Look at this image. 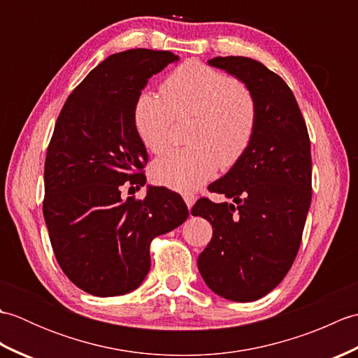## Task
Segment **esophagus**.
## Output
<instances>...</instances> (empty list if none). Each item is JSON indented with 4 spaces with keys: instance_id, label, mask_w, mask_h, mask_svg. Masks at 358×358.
Instances as JSON below:
<instances>
[{
    "instance_id": "1",
    "label": "esophagus",
    "mask_w": 358,
    "mask_h": 358,
    "mask_svg": "<svg viewBox=\"0 0 358 358\" xmlns=\"http://www.w3.org/2000/svg\"><path fill=\"white\" fill-rule=\"evenodd\" d=\"M183 199H185V203L187 204V208L192 209V206H194L195 201H196V196L194 194H185Z\"/></svg>"
}]
</instances>
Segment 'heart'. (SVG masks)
<instances>
[{"label": "heart", "mask_w": 358, "mask_h": 358, "mask_svg": "<svg viewBox=\"0 0 358 358\" xmlns=\"http://www.w3.org/2000/svg\"><path fill=\"white\" fill-rule=\"evenodd\" d=\"M164 98L143 92L135 100L134 124L144 146L162 152L169 146L175 118L196 115L191 148L158 157L152 173L159 185L191 192L215 177L220 164L231 167L249 148L257 124L250 90L229 73L201 62H186L162 86Z\"/></svg>", "instance_id": "heart-1"}]
</instances>
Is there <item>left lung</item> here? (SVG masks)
<instances>
[{
	"label": "left lung",
	"instance_id": "left-lung-1",
	"mask_svg": "<svg viewBox=\"0 0 358 358\" xmlns=\"http://www.w3.org/2000/svg\"><path fill=\"white\" fill-rule=\"evenodd\" d=\"M210 66L234 75L254 95L255 132L224 177L209 185L232 203L200 199L191 214L212 224L199 271L215 294L254 301L269 294L299 252L313 196V159L305 118L280 75L246 57H215Z\"/></svg>",
	"mask_w": 358,
	"mask_h": 358
}]
</instances>
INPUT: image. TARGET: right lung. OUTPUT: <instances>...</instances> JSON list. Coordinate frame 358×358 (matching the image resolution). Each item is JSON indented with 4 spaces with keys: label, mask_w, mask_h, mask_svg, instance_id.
<instances>
[{
    "label": "right lung",
    "mask_w": 358,
    "mask_h": 358,
    "mask_svg": "<svg viewBox=\"0 0 358 358\" xmlns=\"http://www.w3.org/2000/svg\"><path fill=\"white\" fill-rule=\"evenodd\" d=\"M178 57L167 50L113 53L67 98L44 163L43 214L59 268L96 296L138 287L150 269V241L186 222L178 194L149 186L144 200L121 187L146 185V148L134 124L148 80Z\"/></svg>",
    "instance_id": "obj_1"
}]
</instances>
